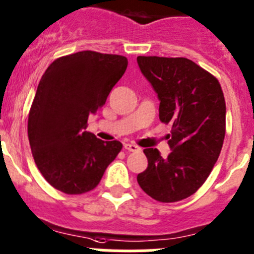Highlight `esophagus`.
Returning <instances> with one entry per match:
<instances>
[{
	"label": "esophagus",
	"mask_w": 254,
	"mask_h": 254,
	"mask_svg": "<svg viewBox=\"0 0 254 254\" xmlns=\"http://www.w3.org/2000/svg\"><path fill=\"white\" fill-rule=\"evenodd\" d=\"M123 147H125L127 151H129V152H136V151L139 150L138 146L134 145V143H125Z\"/></svg>",
	"instance_id": "obj_1"
}]
</instances>
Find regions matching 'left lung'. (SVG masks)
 <instances>
[{"instance_id": "obj_1", "label": "left lung", "mask_w": 254, "mask_h": 254, "mask_svg": "<svg viewBox=\"0 0 254 254\" xmlns=\"http://www.w3.org/2000/svg\"><path fill=\"white\" fill-rule=\"evenodd\" d=\"M160 99V121L171 123L164 159L145 148L148 166L137 175L141 189L161 203L189 197L205 183L223 147L225 101L219 81L186 58L137 57Z\"/></svg>"}]
</instances>
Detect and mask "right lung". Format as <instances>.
I'll return each instance as SVG.
<instances>
[{
  "label": "right lung",
  "instance_id": "right-lung-1",
  "mask_svg": "<svg viewBox=\"0 0 254 254\" xmlns=\"http://www.w3.org/2000/svg\"><path fill=\"white\" fill-rule=\"evenodd\" d=\"M127 64L122 55L85 50L54 60L41 76L27 134L37 169L55 189L69 195L90 191L122 150L120 141L104 142L85 128Z\"/></svg>",
  "mask_w": 254,
  "mask_h": 254
}]
</instances>
